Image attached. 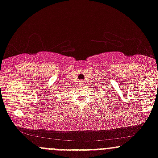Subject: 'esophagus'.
Returning a JSON list of instances; mask_svg holds the SVG:
<instances>
[{"label":"esophagus","instance_id":"1","mask_svg":"<svg viewBox=\"0 0 158 158\" xmlns=\"http://www.w3.org/2000/svg\"><path fill=\"white\" fill-rule=\"evenodd\" d=\"M83 81H79V85H82L83 84Z\"/></svg>","mask_w":158,"mask_h":158}]
</instances>
